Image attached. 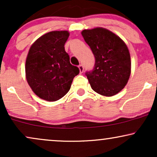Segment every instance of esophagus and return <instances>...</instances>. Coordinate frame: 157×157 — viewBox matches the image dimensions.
Segmentation results:
<instances>
[{"instance_id":"esophagus-1","label":"esophagus","mask_w":157,"mask_h":157,"mask_svg":"<svg viewBox=\"0 0 157 157\" xmlns=\"http://www.w3.org/2000/svg\"><path fill=\"white\" fill-rule=\"evenodd\" d=\"M78 68H79V70H80V73H82L83 71H84V67H83L82 65V64L79 65Z\"/></svg>"}]
</instances>
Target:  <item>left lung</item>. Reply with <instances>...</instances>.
Listing matches in <instances>:
<instances>
[{"instance_id": "obj_1", "label": "left lung", "mask_w": 157, "mask_h": 157, "mask_svg": "<svg viewBox=\"0 0 157 157\" xmlns=\"http://www.w3.org/2000/svg\"><path fill=\"white\" fill-rule=\"evenodd\" d=\"M96 59L94 69L85 73L91 88L112 96L127 85L131 73L130 55L125 43L109 29L96 27L81 33Z\"/></svg>"}]
</instances>
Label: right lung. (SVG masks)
<instances>
[{"instance_id":"add662e5","label":"right lung","mask_w":157,"mask_h":157,"mask_svg":"<svg viewBox=\"0 0 157 157\" xmlns=\"http://www.w3.org/2000/svg\"><path fill=\"white\" fill-rule=\"evenodd\" d=\"M68 31H52L42 35L31 45L25 64L26 79L39 98L56 101L71 88L78 67L69 61L64 44Z\"/></svg>"}]
</instances>
